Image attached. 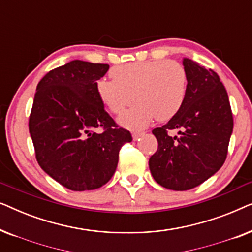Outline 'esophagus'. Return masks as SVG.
I'll return each mask as SVG.
<instances>
[{
  "label": "esophagus",
  "instance_id": "esophagus-1",
  "mask_svg": "<svg viewBox=\"0 0 252 252\" xmlns=\"http://www.w3.org/2000/svg\"><path fill=\"white\" fill-rule=\"evenodd\" d=\"M143 135V133H140V132H135V133H133L132 134V136H133V140L134 141H136V140H139L141 136Z\"/></svg>",
  "mask_w": 252,
  "mask_h": 252
}]
</instances>
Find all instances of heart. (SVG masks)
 <instances>
[{
  "label": "heart",
  "instance_id": "obj_1",
  "mask_svg": "<svg viewBox=\"0 0 252 252\" xmlns=\"http://www.w3.org/2000/svg\"><path fill=\"white\" fill-rule=\"evenodd\" d=\"M112 80L101 78L96 93L102 104L120 115L137 101L118 122L129 129L147 127L156 118L165 122L177 115L187 95V72L175 61L134 62L113 66Z\"/></svg>",
  "mask_w": 252,
  "mask_h": 252
}]
</instances>
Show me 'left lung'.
Segmentation results:
<instances>
[{
	"label": "left lung",
	"mask_w": 252,
	"mask_h": 252,
	"mask_svg": "<svg viewBox=\"0 0 252 252\" xmlns=\"http://www.w3.org/2000/svg\"><path fill=\"white\" fill-rule=\"evenodd\" d=\"M187 95L170 122L153 130L158 149L149 159L155 181L172 190H188L212 177L225 163L233 115L219 75L184 58ZM177 129L180 137L168 132Z\"/></svg>",
	"instance_id": "left-lung-1"
}]
</instances>
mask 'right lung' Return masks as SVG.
Listing matches in <instances>:
<instances>
[{
  "instance_id": "obj_1",
  "label": "right lung",
  "mask_w": 252,
  "mask_h": 252,
  "mask_svg": "<svg viewBox=\"0 0 252 252\" xmlns=\"http://www.w3.org/2000/svg\"><path fill=\"white\" fill-rule=\"evenodd\" d=\"M108 64L74 60L41 79L30 116V134L41 168L74 191L105 185L123 144L132 141L118 128L96 93ZM102 128L103 132H95Z\"/></svg>"
}]
</instances>
